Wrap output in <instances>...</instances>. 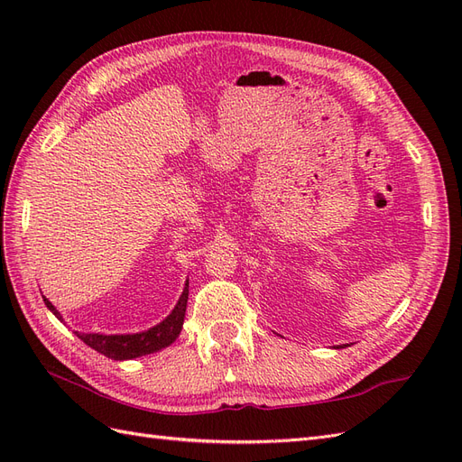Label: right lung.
I'll return each instance as SVG.
<instances>
[{
	"mask_svg": "<svg viewBox=\"0 0 462 462\" xmlns=\"http://www.w3.org/2000/svg\"><path fill=\"white\" fill-rule=\"evenodd\" d=\"M187 300H189V283L180 295L177 306L173 312L167 316L160 326L152 328L143 333H134V335H102V333H77V337L80 341H85L88 346H92L94 351L102 353L107 358L114 360H127V358H136L143 355L156 353L160 348L171 345L180 333V328H183L185 321V312H187ZM48 309L58 316L60 312L53 309V304L44 299Z\"/></svg>",
	"mask_w": 462,
	"mask_h": 462,
	"instance_id": "obj_1",
	"label": "right lung"
}]
</instances>
